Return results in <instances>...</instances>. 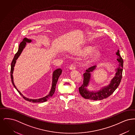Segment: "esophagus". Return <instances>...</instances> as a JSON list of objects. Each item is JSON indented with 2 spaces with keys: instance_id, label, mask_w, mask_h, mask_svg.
Masks as SVG:
<instances>
[{
  "instance_id": "obj_1",
  "label": "esophagus",
  "mask_w": 135,
  "mask_h": 135,
  "mask_svg": "<svg viewBox=\"0 0 135 135\" xmlns=\"http://www.w3.org/2000/svg\"><path fill=\"white\" fill-rule=\"evenodd\" d=\"M76 65L75 64H72L70 66V69L72 70H75L76 69Z\"/></svg>"
}]
</instances>
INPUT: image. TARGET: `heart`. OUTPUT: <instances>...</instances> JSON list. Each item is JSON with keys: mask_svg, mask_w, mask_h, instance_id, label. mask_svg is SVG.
Returning a JSON list of instances; mask_svg holds the SVG:
<instances>
[{"mask_svg": "<svg viewBox=\"0 0 135 135\" xmlns=\"http://www.w3.org/2000/svg\"><path fill=\"white\" fill-rule=\"evenodd\" d=\"M93 48L90 46H85L80 49L77 51V54L80 55H86L83 59V62L84 64H88L95 60L100 55V52L98 50H93Z\"/></svg>", "mask_w": 135, "mask_h": 135, "instance_id": "obj_1", "label": "heart"}]
</instances>
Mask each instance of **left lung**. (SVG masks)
Returning a JSON list of instances; mask_svg holds the SVG:
<instances>
[{
  "label": "left lung",
  "instance_id": "8db88e82",
  "mask_svg": "<svg viewBox=\"0 0 135 135\" xmlns=\"http://www.w3.org/2000/svg\"><path fill=\"white\" fill-rule=\"evenodd\" d=\"M116 55L117 56V60L119 63V65L118 67L115 69V75L108 85L103 86L100 90L96 91L89 90L87 88L90 84L91 73L96 68V66H93L86 70L85 72L84 73L83 84L79 88V93L84 99L93 100H103L111 95L117 88L122 78L123 61L120 56L119 50H117Z\"/></svg>",
  "mask_w": 135,
  "mask_h": 135
}]
</instances>
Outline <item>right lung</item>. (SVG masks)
Returning <instances> with one entry per match:
<instances>
[{
  "label": "right lung",
  "instance_id": "obj_1",
  "mask_svg": "<svg viewBox=\"0 0 135 135\" xmlns=\"http://www.w3.org/2000/svg\"><path fill=\"white\" fill-rule=\"evenodd\" d=\"M32 42V40L31 39H29L25 38L23 39V41L20 43L19 46V49L18 51H17V52L15 54L13 59V61L12 62V64H11V80H12V83L13 84V86L15 88V89L17 90V91L19 92L20 94L22 96V97L26 100V101H28L29 102H31L33 103H42V102H45V101H46L48 99H49L50 98H51L52 96L53 95V94H54L55 91V89H56V84L58 81V78L59 76L61 75L62 70L61 69L59 68L56 70L54 71L52 73V84H51V90L49 93V94L46 95V96L37 99H29L28 98H26L24 96L18 89L17 88V87L16 86L15 84H14L13 82V72L14 70V67L16 64V61L17 60V59L19 57L20 55L21 54L22 52L23 51L24 49L26 47V43H30Z\"/></svg>",
  "mask_w": 135,
  "mask_h": 135
}]
</instances>
